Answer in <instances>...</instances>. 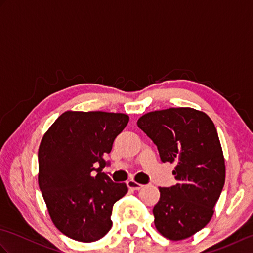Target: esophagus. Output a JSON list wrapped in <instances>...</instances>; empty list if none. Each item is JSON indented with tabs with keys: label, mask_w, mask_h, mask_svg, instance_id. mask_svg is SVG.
Returning a JSON list of instances; mask_svg holds the SVG:
<instances>
[{
	"label": "esophagus",
	"mask_w": 253,
	"mask_h": 253,
	"mask_svg": "<svg viewBox=\"0 0 253 253\" xmlns=\"http://www.w3.org/2000/svg\"><path fill=\"white\" fill-rule=\"evenodd\" d=\"M127 186H128V188H130V189H132V190H139L143 187V185L139 184V182H136L135 180H132V179L127 181Z\"/></svg>",
	"instance_id": "esophagus-1"
}]
</instances>
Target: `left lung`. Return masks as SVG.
Returning a JSON list of instances; mask_svg holds the SVG:
<instances>
[{"instance_id":"obj_1","label":"left lung","mask_w":253,"mask_h":253,"mask_svg":"<svg viewBox=\"0 0 253 253\" xmlns=\"http://www.w3.org/2000/svg\"><path fill=\"white\" fill-rule=\"evenodd\" d=\"M137 124L158 147L162 162L176 164L177 184L159 188L155 227L170 240L191 237L210 222L225 184L216 128L206 113L191 107L150 112Z\"/></svg>"}]
</instances>
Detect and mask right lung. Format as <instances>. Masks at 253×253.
I'll return each mask as SVG.
<instances>
[{
    "label": "right lung",
    "instance_id": "obj_1",
    "mask_svg": "<svg viewBox=\"0 0 253 253\" xmlns=\"http://www.w3.org/2000/svg\"><path fill=\"white\" fill-rule=\"evenodd\" d=\"M128 121L122 113L68 111L42 138L39 187L52 222L67 237L93 243L111 229L113 206L128 188L102 169L110 165L104 155Z\"/></svg>",
    "mask_w": 253,
    "mask_h": 253
}]
</instances>
